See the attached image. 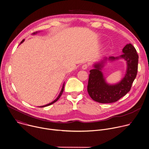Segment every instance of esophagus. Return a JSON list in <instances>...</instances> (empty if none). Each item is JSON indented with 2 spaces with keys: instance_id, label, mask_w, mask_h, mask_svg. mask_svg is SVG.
Wrapping results in <instances>:
<instances>
[{
  "instance_id": "obj_1",
  "label": "esophagus",
  "mask_w": 149,
  "mask_h": 149,
  "mask_svg": "<svg viewBox=\"0 0 149 149\" xmlns=\"http://www.w3.org/2000/svg\"><path fill=\"white\" fill-rule=\"evenodd\" d=\"M88 67H89V65L87 64H83L82 66V68L83 70H86Z\"/></svg>"
}]
</instances>
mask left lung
<instances>
[{
  "mask_svg": "<svg viewBox=\"0 0 149 149\" xmlns=\"http://www.w3.org/2000/svg\"><path fill=\"white\" fill-rule=\"evenodd\" d=\"M122 52L123 54L119 57L109 58L111 60L123 58L127 63L126 74L119 83L109 85L105 82L101 72L104 61L96 64L90 70L87 91L93 101L101 104L115 102L130 91L137 73L139 56L131 44H126Z\"/></svg>",
  "mask_w": 149,
  "mask_h": 149,
  "instance_id": "left-lung-1",
  "label": "left lung"
}]
</instances>
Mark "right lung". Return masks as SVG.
Instances as JSON below:
<instances>
[{"label": "right lung", "mask_w": 149, "mask_h": 149, "mask_svg": "<svg viewBox=\"0 0 149 149\" xmlns=\"http://www.w3.org/2000/svg\"><path fill=\"white\" fill-rule=\"evenodd\" d=\"M34 34H35V33H34ZM24 41V39H23L22 41H21V42H20V44L21 43H22L23 41ZM64 84H63V88H62V89H61V92H60V93L59 94V95H58V96L57 97V99L56 100H54L53 102H51L50 104H47V105H44V106H41V107H40V108H42V107H47V106H49V105H52L53 104H54V103H55L56 102H57L58 100V99L60 97V96H61V95H62V93H63V91H64Z\"/></svg>", "instance_id": "add662e5"}]
</instances>
